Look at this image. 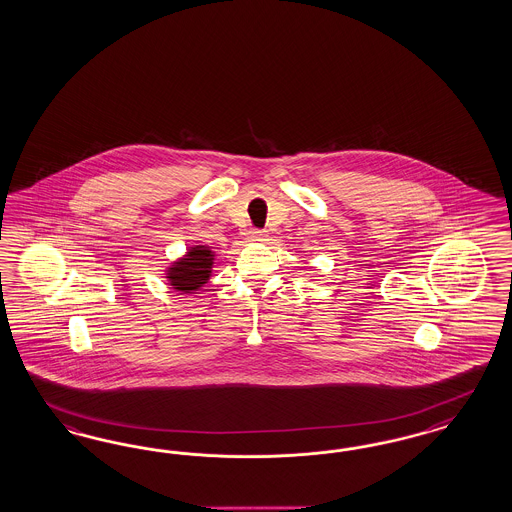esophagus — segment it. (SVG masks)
Listing matches in <instances>:
<instances>
[{
    "label": "esophagus",
    "mask_w": 512,
    "mask_h": 512,
    "mask_svg": "<svg viewBox=\"0 0 512 512\" xmlns=\"http://www.w3.org/2000/svg\"><path fill=\"white\" fill-rule=\"evenodd\" d=\"M268 238V234L266 231H261V229H251L248 234L249 242H264Z\"/></svg>",
    "instance_id": "34e87169"
}]
</instances>
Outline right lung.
Listing matches in <instances>:
<instances>
[{
    "instance_id": "1",
    "label": "right lung",
    "mask_w": 512,
    "mask_h": 512,
    "mask_svg": "<svg viewBox=\"0 0 512 512\" xmlns=\"http://www.w3.org/2000/svg\"><path fill=\"white\" fill-rule=\"evenodd\" d=\"M214 251L208 246H193L186 255L167 268V279L172 289L180 293H193L201 289L212 276Z\"/></svg>"
}]
</instances>
